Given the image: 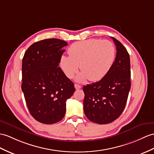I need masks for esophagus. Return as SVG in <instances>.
<instances>
[{
    "mask_svg": "<svg viewBox=\"0 0 154 154\" xmlns=\"http://www.w3.org/2000/svg\"><path fill=\"white\" fill-rule=\"evenodd\" d=\"M74 87H75V88H76V89H79L81 88V85L76 84H74Z\"/></svg>",
    "mask_w": 154,
    "mask_h": 154,
    "instance_id": "34e87169",
    "label": "esophagus"
}]
</instances>
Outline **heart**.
Listing matches in <instances>:
<instances>
[{"label":"heart","mask_w":154,"mask_h":154,"mask_svg":"<svg viewBox=\"0 0 154 154\" xmlns=\"http://www.w3.org/2000/svg\"><path fill=\"white\" fill-rule=\"evenodd\" d=\"M69 56L63 55L60 66L69 78L74 77L78 66L82 72L76 80L84 82L88 79L97 82L102 79L113 65L116 48L108 40L88 39L72 44L68 49Z\"/></svg>","instance_id":"1"}]
</instances>
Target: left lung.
Listing matches in <instances>:
<instances>
[{
  "label": "left lung",
  "mask_w": 154,
  "mask_h": 154,
  "mask_svg": "<svg viewBox=\"0 0 154 154\" xmlns=\"http://www.w3.org/2000/svg\"><path fill=\"white\" fill-rule=\"evenodd\" d=\"M111 38L117 50L112 68L99 82L83 87L84 113L90 121L98 124L110 123L122 114L131 89L129 53L119 41Z\"/></svg>",
  "instance_id": "8db88e82"
}]
</instances>
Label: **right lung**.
<instances>
[{"instance_id":"right-lung-1","label":"right lung","mask_w":154,"mask_h":154,"mask_svg":"<svg viewBox=\"0 0 154 154\" xmlns=\"http://www.w3.org/2000/svg\"><path fill=\"white\" fill-rule=\"evenodd\" d=\"M65 41L45 39L32 44L22 61V85L28 109L36 121L53 124L61 121L66 101L75 91L74 83L59 67Z\"/></svg>"}]
</instances>
